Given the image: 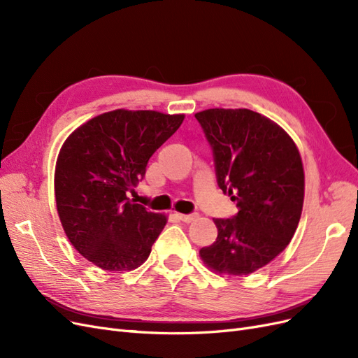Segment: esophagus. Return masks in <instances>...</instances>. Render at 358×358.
Returning a JSON list of instances; mask_svg holds the SVG:
<instances>
[{
  "mask_svg": "<svg viewBox=\"0 0 358 358\" xmlns=\"http://www.w3.org/2000/svg\"><path fill=\"white\" fill-rule=\"evenodd\" d=\"M176 216H178V218H179L180 221H183V222H192L194 220L197 218V215H196V213H192V215H183V213H176Z\"/></svg>",
  "mask_w": 358,
  "mask_h": 358,
  "instance_id": "34e87169",
  "label": "esophagus"
}]
</instances>
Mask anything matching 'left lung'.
<instances>
[{
	"instance_id": "1",
	"label": "left lung",
	"mask_w": 358,
	"mask_h": 358,
	"mask_svg": "<svg viewBox=\"0 0 358 358\" xmlns=\"http://www.w3.org/2000/svg\"><path fill=\"white\" fill-rule=\"evenodd\" d=\"M196 117L213 149L218 185L239 209L231 220H213L218 237L200 258L215 273H254L297 230L305 199L300 152L282 127L249 109H208Z\"/></svg>"
}]
</instances>
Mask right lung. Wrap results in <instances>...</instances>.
<instances>
[{
    "label": "right lung",
    "mask_w": 358,
    "mask_h": 358,
    "mask_svg": "<svg viewBox=\"0 0 358 358\" xmlns=\"http://www.w3.org/2000/svg\"><path fill=\"white\" fill-rule=\"evenodd\" d=\"M183 119L116 109L86 121L62 143L55 166L59 221L76 251L96 267L122 273L148 259L167 215L149 212L127 192Z\"/></svg>",
    "instance_id": "1"
}]
</instances>
